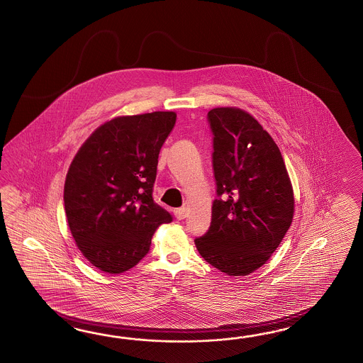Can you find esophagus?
Listing matches in <instances>:
<instances>
[{
    "label": "esophagus",
    "instance_id": "esophagus-1",
    "mask_svg": "<svg viewBox=\"0 0 363 363\" xmlns=\"http://www.w3.org/2000/svg\"><path fill=\"white\" fill-rule=\"evenodd\" d=\"M174 215H176V218H177L178 220H182V219H185V218H186L185 207H179V208H176V210H174Z\"/></svg>",
    "mask_w": 363,
    "mask_h": 363
}]
</instances>
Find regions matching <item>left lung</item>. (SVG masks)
<instances>
[{
    "instance_id": "8db88e82",
    "label": "left lung",
    "mask_w": 363,
    "mask_h": 363,
    "mask_svg": "<svg viewBox=\"0 0 363 363\" xmlns=\"http://www.w3.org/2000/svg\"><path fill=\"white\" fill-rule=\"evenodd\" d=\"M207 118L218 198L211 225L195 245L223 273L250 274L272 257L291 225V181L273 138L247 111L216 107Z\"/></svg>"
}]
</instances>
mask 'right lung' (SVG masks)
<instances>
[{
	"label": "right lung",
	"mask_w": 363,
	"mask_h": 363,
	"mask_svg": "<svg viewBox=\"0 0 363 363\" xmlns=\"http://www.w3.org/2000/svg\"><path fill=\"white\" fill-rule=\"evenodd\" d=\"M173 111L118 116L81 145L64 185L72 236L93 266L121 274L148 253L155 230L173 220L152 198Z\"/></svg>",
	"instance_id": "right-lung-1"
}]
</instances>
